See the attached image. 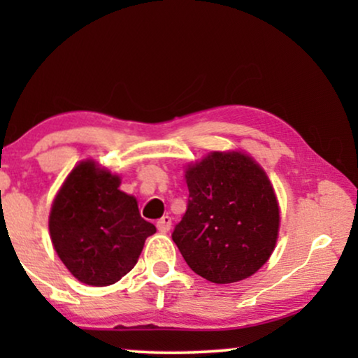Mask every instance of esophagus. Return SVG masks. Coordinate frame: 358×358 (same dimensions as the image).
Wrapping results in <instances>:
<instances>
[{
    "label": "esophagus",
    "mask_w": 358,
    "mask_h": 358,
    "mask_svg": "<svg viewBox=\"0 0 358 358\" xmlns=\"http://www.w3.org/2000/svg\"><path fill=\"white\" fill-rule=\"evenodd\" d=\"M171 224H173V218H171L169 215H164L163 218L158 220L156 227H158V231L159 233H168L169 229H171Z\"/></svg>",
    "instance_id": "34e87169"
}]
</instances>
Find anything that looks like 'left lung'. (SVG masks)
<instances>
[{
    "mask_svg": "<svg viewBox=\"0 0 358 358\" xmlns=\"http://www.w3.org/2000/svg\"><path fill=\"white\" fill-rule=\"evenodd\" d=\"M187 210L173 241L184 261L213 283L256 273L275 248L278 203L271 180L249 156L213 151L185 171Z\"/></svg>",
    "mask_w": 358,
    "mask_h": 358,
    "instance_id": "left-lung-1",
    "label": "left lung"
}]
</instances>
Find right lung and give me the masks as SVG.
<instances>
[{"label":"right lung","mask_w":358,"mask_h":358,"mask_svg":"<svg viewBox=\"0 0 358 358\" xmlns=\"http://www.w3.org/2000/svg\"><path fill=\"white\" fill-rule=\"evenodd\" d=\"M120 179L92 161L78 164L53 200L48 229L68 271L87 285L119 282L138 261L155 224L141 218Z\"/></svg>","instance_id":"obj_1"}]
</instances>
